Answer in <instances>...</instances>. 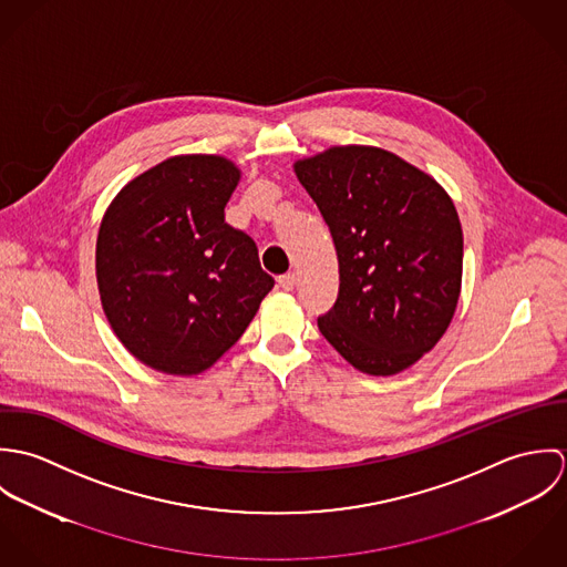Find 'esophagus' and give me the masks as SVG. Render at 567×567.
Listing matches in <instances>:
<instances>
[{
    "mask_svg": "<svg viewBox=\"0 0 567 567\" xmlns=\"http://www.w3.org/2000/svg\"><path fill=\"white\" fill-rule=\"evenodd\" d=\"M279 286H281L286 292L295 290V286H297V275H295V272H286V275H281V277H279Z\"/></svg>",
    "mask_w": 567,
    "mask_h": 567,
    "instance_id": "1",
    "label": "esophagus"
}]
</instances>
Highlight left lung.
<instances>
[{"label": "left lung", "mask_w": 567, "mask_h": 567, "mask_svg": "<svg viewBox=\"0 0 567 567\" xmlns=\"http://www.w3.org/2000/svg\"><path fill=\"white\" fill-rule=\"evenodd\" d=\"M338 255L340 288L319 317L327 342L358 371L395 375L452 323L463 229L447 192L373 146H333L295 163Z\"/></svg>", "instance_id": "left-lung-1"}]
</instances>
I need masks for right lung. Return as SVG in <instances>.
<instances>
[{
  "instance_id": "right-lung-1",
  "label": "right lung",
  "mask_w": 567,
  "mask_h": 567,
  "mask_svg": "<svg viewBox=\"0 0 567 567\" xmlns=\"http://www.w3.org/2000/svg\"><path fill=\"white\" fill-rule=\"evenodd\" d=\"M238 181L240 169L225 157H169L133 178L102 218V308L122 344L151 369H209L275 286L252 238L225 223Z\"/></svg>"
}]
</instances>
